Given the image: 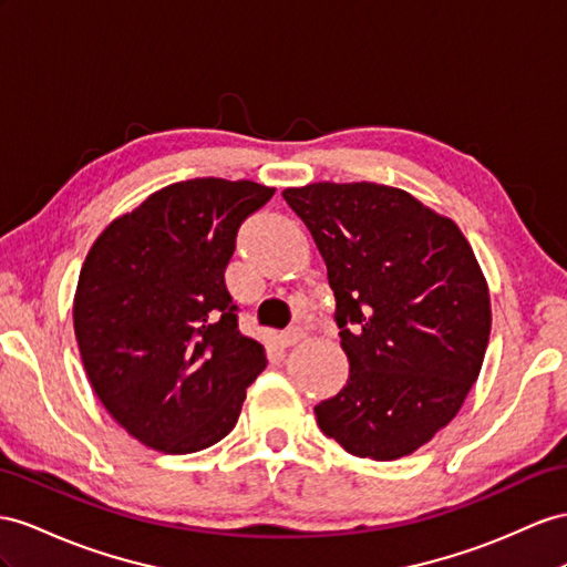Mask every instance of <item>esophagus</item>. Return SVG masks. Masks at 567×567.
Masks as SVG:
<instances>
[{
	"mask_svg": "<svg viewBox=\"0 0 567 567\" xmlns=\"http://www.w3.org/2000/svg\"><path fill=\"white\" fill-rule=\"evenodd\" d=\"M303 336H307V332H303L299 326H295V328H287L285 332H282V342L289 347V344H297V342H301L303 340Z\"/></svg>",
	"mask_w": 567,
	"mask_h": 567,
	"instance_id": "obj_1",
	"label": "esophagus"
}]
</instances>
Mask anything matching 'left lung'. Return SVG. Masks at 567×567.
I'll list each match as a JSON object with an SVG mask.
<instances>
[{
	"instance_id": "obj_1",
	"label": "left lung",
	"mask_w": 567,
	"mask_h": 567,
	"mask_svg": "<svg viewBox=\"0 0 567 567\" xmlns=\"http://www.w3.org/2000/svg\"><path fill=\"white\" fill-rule=\"evenodd\" d=\"M321 251L350 379L316 404L347 453L412 455L453 422L491 336L482 268L460 227L395 186L285 188Z\"/></svg>"
}]
</instances>
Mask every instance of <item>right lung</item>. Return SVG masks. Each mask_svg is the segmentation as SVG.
<instances>
[{
    "label": "right lung",
    "mask_w": 567,
    "mask_h": 567,
    "mask_svg": "<svg viewBox=\"0 0 567 567\" xmlns=\"http://www.w3.org/2000/svg\"><path fill=\"white\" fill-rule=\"evenodd\" d=\"M249 179H186L112 220L79 275L74 332L100 402L136 441L198 453L235 429L266 350L225 285L237 229L272 198Z\"/></svg>",
    "instance_id": "obj_1"
}]
</instances>
